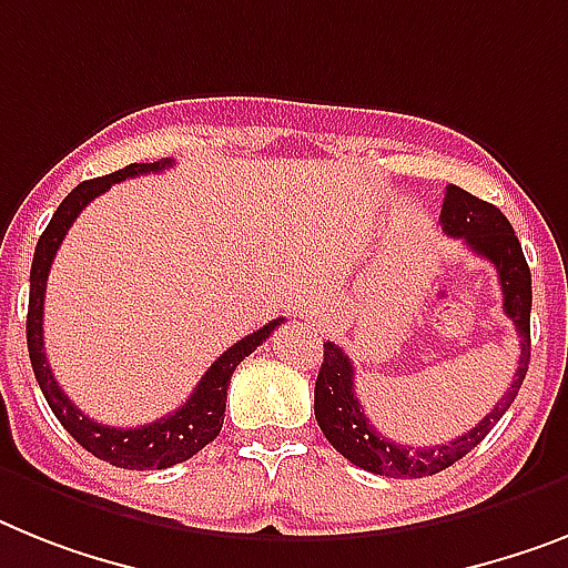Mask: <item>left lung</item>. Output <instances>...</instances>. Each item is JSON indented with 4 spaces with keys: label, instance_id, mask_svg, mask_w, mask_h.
<instances>
[{
    "label": "left lung",
    "instance_id": "left-lung-1",
    "mask_svg": "<svg viewBox=\"0 0 568 568\" xmlns=\"http://www.w3.org/2000/svg\"><path fill=\"white\" fill-rule=\"evenodd\" d=\"M442 229L496 266L499 287H503V311L514 322L519 336V363L510 386L505 388V395L490 409V415H485L473 429L458 435L456 442L415 449L395 444L386 435H379L374 424H368L357 392H354V363L339 345L325 342V363L318 368L316 392H313L316 397L313 412H316L318 426L331 447L351 464L377 473V476H392V479L435 476L467 456L494 429L496 420L510 409V403L526 379L528 363H531V270H528L523 246H519L508 217L496 205L467 194L458 185H449L442 209Z\"/></svg>",
    "mask_w": 568,
    "mask_h": 568
}]
</instances>
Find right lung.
I'll return each instance as SVG.
<instances>
[{
	"mask_svg": "<svg viewBox=\"0 0 568 568\" xmlns=\"http://www.w3.org/2000/svg\"><path fill=\"white\" fill-rule=\"evenodd\" d=\"M171 159L162 162H139V165H126L121 171L110 173V176H98V180L81 182L72 194L65 196L60 209L54 211V217L49 220L45 232L40 234L34 250V264H31V293H28V357H31V368L42 388V397L49 400L54 418L63 424V429L72 435L74 442L81 444L87 453H92L101 462H110L124 470H165L173 464L189 462L196 456L205 444H211L223 429V418H226V392L232 383L234 368L250 357L252 351L261 342L270 339L275 327L284 318H273L270 325H264L255 334L243 336L241 342H234L232 348L223 351L203 379L196 383L194 395L182 403L180 409L165 415V418L153 420L144 426H104L87 418L69 397L63 388L58 386V379L51 374V365L45 359V348H42V304H45V281H49L51 261L58 255L60 243H63L65 232L72 229L83 209H87L98 194L110 191V185L124 182L130 176H142V173L165 171L171 168Z\"/></svg>",
	"mask_w": 568,
	"mask_h": 568,
	"instance_id": "obj_1",
	"label": "right lung"
}]
</instances>
